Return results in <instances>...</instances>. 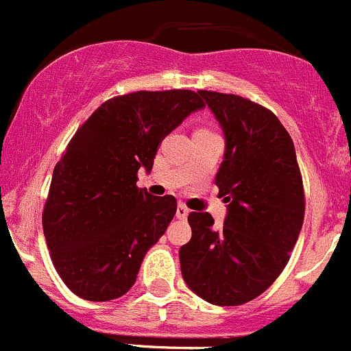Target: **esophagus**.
Here are the masks:
<instances>
[{
	"mask_svg": "<svg viewBox=\"0 0 351 351\" xmlns=\"http://www.w3.org/2000/svg\"><path fill=\"white\" fill-rule=\"evenodd\" d=\"M188 214H189V208L186 207V205H179L178 210H176V217H178V219H186Z\"/></svg>",
	"mask_w": 351,
	"mask_h": 351,
	"instance_id": "esophagus-1",
	"label": "esophagus"
}]
</instances>
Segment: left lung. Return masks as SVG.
<instances>
[{
    "label": "left lung",
    "instance_id": "left-lung-1",
    "mask_svg": "<svg viewBox=\"0 0 351 351\" xmlns=\"http://www.w3.org/2000/svg\"><path fill=\"white\" fill-rule=\"evenodd\" d=\"M226 137L215 176L228 204L223 228L191 212V240L179 250L182 278L202 300L239 306L261 295L291 259L304 219L294 143L268 108L234 94L200 90Z\"/></svg>",
    "mask_w": 351,
    "mask_h": 351
}]
</instances>
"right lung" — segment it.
<instances>
[{
    "label": "right lung",
    "instance_id": "1",
    "mask_svg": "<svg viewBox=\"0 0 351 351\" xmlns=\"http://www.w3.org/2000/svg\"><path fill=\"white\" fill-rule=\"evenodd\" d=\"M193 90H139L99 106L57 162L45 202L51 263L82 300H117L136 284L147 249L178 210L172 195L137 188L158 144L189 112L204 108Z\"/></svg>",
    "mask_w": 351,
    "mask_h": 351
}]
</instances>
